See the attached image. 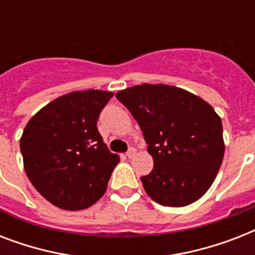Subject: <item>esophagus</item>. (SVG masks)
<instances>
[{
    "instance_id": "esophagus-1",
    "label": "esophagus",
    "mask_w": 255,
    "mask_h": 255,
    "mask_svg": "<svg viewBox=\"0 0 255 255\" xmlns=\"http://www.w3.org/2000/svg\"><path fill=\"white\" fill-rule=\"evenodd\" d=\"M136 155V149L135 148H129V149H128V152H127V157L128 159H132V157H133V156Z\"/></svg>"
}]
</instances>
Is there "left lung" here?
I'll return each instance as SVG.
<instances>
[{"mask_svg":"<svg viewBox=\"0 0 255 255\" xmlns=\"http://www.w3.org/2000/svg\"><path fill=\"white\" fill-rule=\"evenodd\" d=\"M139 123L153 169L144 190L164 206H186L208 192L224 159L221 118L200 96L168 85H144L116 94Z\"/></svg>","mask_w":255,"mask_h":255,"instance_id":"left-lung-1","label":"left lung"}]
</instances>
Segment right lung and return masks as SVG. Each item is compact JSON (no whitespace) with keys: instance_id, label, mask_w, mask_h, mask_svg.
<instances>
[{"instance_id":"1","label":"right lung","mask_w":255,"mask_h":255,"mask_svg":"<svg viewBox=\"0 0 255 255\" xmlns=\"http://www.w3.org/2000/svg\"><path fill=\"white\" fill-rule=\"evenodd\" d=\"M112 95L102 90L69 92L41 108L23 129L19 147L26 174L34 188L61 209L94 205L120 161L96 128Z\"/></svg>"}]
</instances>
